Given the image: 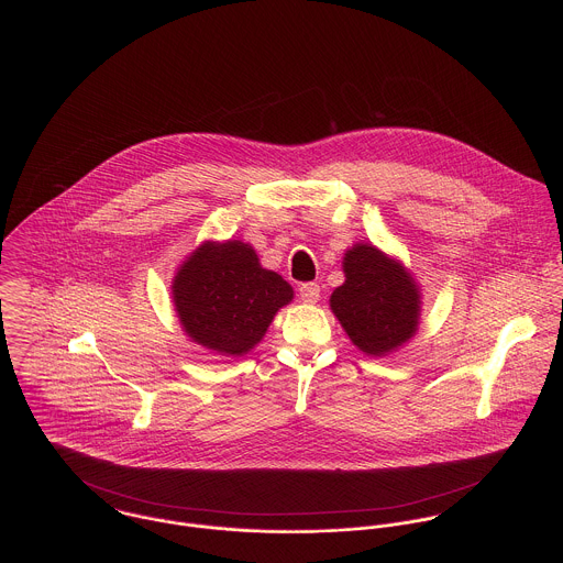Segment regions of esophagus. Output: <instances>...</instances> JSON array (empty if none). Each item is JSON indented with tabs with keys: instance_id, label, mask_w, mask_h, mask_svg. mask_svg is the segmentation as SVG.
Listing matches in <instances>:
<instances>
[{
	"instance_id": "1",
	"label": "esophagus",
	"mask_w": 563,
	"mask_h": 563,
	"mask_svg": "<svg viewBox=\"0 0 563 563\" xmlns=\"http://www.w3.org/2000/svg\"><path fill=\"white\" fill-rule=\"evenodd\" d=\"M299 295H301V299H303L306 303H316V301H318V297H320V286H318L316 282H307V284H301V288H299Z\"/></svg>"
}]
</instances>
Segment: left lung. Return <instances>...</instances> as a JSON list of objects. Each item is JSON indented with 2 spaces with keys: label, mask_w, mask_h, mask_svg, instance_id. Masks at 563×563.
Instances as JSON below:
<instances>
[{
  "label": "left lung",
  "mask_w": 563,
  "mask_h": 563,
  "mask_svg": "<svg viewBox=\"0 0 563 563\" xmlns=\"http://www.w3.org/2000/svg\"><path fill=\"white\" fill-rule=\"evenodd\" d=\"M346 282L333 290L331 309L367 355H385L417 331L419 295L405 268L372 245L344 257Z\"/></svg>",
  "instance_id": "1"
}]
</instances>
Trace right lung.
<instances>
[{
  "instance_id": "obj_1",
  "label": "right lung",
  "mask_w": 563,
  "mask_h": 563,
  "mask_svg": "<svg viewBox=\"0 0 563 563\" xmlns=\"http://www.w3.org/2000/svg\"><path fill=\"white\" fill-rule=\"evenodd\" d=\"M172 290L185 331L223 355L256 346L277 309L292 301L290 284L262 268L241 241L205 243L183 264Z\"/></svg>"
}]
</instances>
